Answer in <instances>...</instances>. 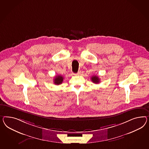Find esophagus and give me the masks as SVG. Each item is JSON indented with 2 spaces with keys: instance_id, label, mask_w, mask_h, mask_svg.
I'll return each instance as SVG.
<instances>
[{
  "instance_id": "34e87169",
  "label": "esophagus",
  "mask_w": 149,
  "mask_h": 149,
  "mask_svg": "<svg viewBox=\"0 0 149 149\" xmlns=\"http://www.w3.org/2000/svg\"><path fill=\"white\" fill-rule=\"evenodd\" d=\"M80 72H79L77 73H73V74H74V75H80Z\"/></svg>"
}]
</instances>
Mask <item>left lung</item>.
I'll use <instances>...</instances> for the list:
<instances>
[{"label":"left lung","instance_id":"8db88e82","mask_svg":"<svg viewBox=\"0 0 149 149\" xmlns=\"http://www.w3.org/2000/svg\"><path fill=\"white\" fill-rule=\"evenodd\" d=\"M91 80L93 83L95 84H99L100 82V79L99 78V77H97L96 75H94L91 77Z\"/></svg>","mask_w":149,"mask_h":149}]
</instances>
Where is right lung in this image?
Returning <instances> with one entry per match:
<instances>
[{
  "label": "right lung",
  "instance_id": "1",
  "mask_svg": "<svg viewBox=\"0 0 149 149\" xmlns=\"http://www.w3.org/2000/svg\"><path fill=\"white\" fill-rule=\"evenodd\" d=\"M63 80V77L61 75H58L55 77V78L54 79V82L55 85H59L62 83Z\"/></svg>",
  "mask_w": 149,
  "mask_h": 149
}]
</instances>
